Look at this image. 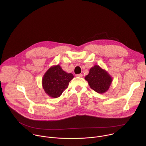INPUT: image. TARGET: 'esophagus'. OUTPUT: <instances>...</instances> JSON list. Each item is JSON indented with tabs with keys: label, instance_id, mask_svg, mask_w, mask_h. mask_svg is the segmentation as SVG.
<instances>
[{
	"label": "esophagus",
	"instance_id": "34e87169",
	"mask_svg": "<svg viewBox=\"0 0 146 146\" xmlns=\"http://www.w3.org/2000/svg\"><path fill=\"white\" fill-rule=\"evenodd\" d=\"M76 76L77 77H80V78H82L83 76V75L82 74H78L76 75Z\"/></svg>",
	"mask_w": 146,
	"mask_h": 146
}]
</instances>
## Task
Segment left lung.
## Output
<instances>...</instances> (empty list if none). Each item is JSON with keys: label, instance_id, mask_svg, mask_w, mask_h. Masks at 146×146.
Segmentation results:
<instances>
[{"label": "left lung", "instance_id": "obj_1", "mask_svg": "<svg viewBox=\"0 0 146 146\" xmlns=\"http://www.w3.org/2000/svg\"><path fill=\"white\" fill-rule=\"evenodd\" d=\"M85 79L92 89L100 94L106 92L112 82L111 76L98 65H94L90 69Z\"/></svg>", "mask_w": 146, "mask_h": 146}]
</instances>
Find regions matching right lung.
Returning a JSON list of instances; mask_svg holds the SVG:
<instances>
[{
	"instance_id": "1",
	"label": "right lung",
	"mask_w": 146,
	"mask_h": 146,
	"mask_svg": "<svg viewBox=\"0 0 146 146\" xmlns=\"http://www.w3.org/2000/svg\"><path fill=\"white\" fill-rule=\"evenodd\" d=\"M73 78L74 75L63 71L60 65L52 66L44 74L42 86L46 94L57 98L61 96Z\"/></svg>"
}]
</instances>
